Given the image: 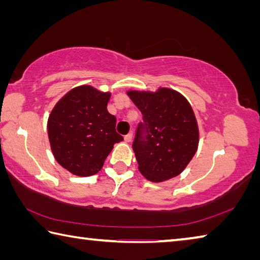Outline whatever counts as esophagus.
<instances>
[{
  "label": "esophagus",
  "mask_w": 260,
  "mask_h": 260,
  "mask_svg": "<svg viewBox=\"0 0 260 260\" xmlns=\"http://www.w3.org/2000/svg\"><path fill=\"white\" fill-rule=\"evenodd\" d=\"M132 139H133V133H128L127 135H125V141H126V142H131Z\"/></svg>",
  "instance_id": "1"
}]
</instances>
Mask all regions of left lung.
Here are the masks:
<instances>
[{
    "label": "left lung",
    "mask_w": 260,
    "mask_h": 260,
    "mask_svg": "<svg viewBox=\"0 0 260 260\" xmlns=\"http://www.w3.org/2000/svg\"><path fill=\"white\" fill-rule=\"evenodd\" d=\"M142 112L133 141L141 174L151 182L179 175L196 154L199 129L190 103L171 88L127 92Z\"/></svg>",
    "instance_id": "1"
}]
</instances>
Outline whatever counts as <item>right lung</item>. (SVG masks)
<instances>
[{"label":"right lung","instance_id":"1","mask_svg":"<svg viewBox=\"0 0 260 260\" xmlns=\"http://www.w3.org/2000/svg\"><path fill=\"white\" fill-rule=\"evenodd\" d=\"M110 95L83 85L69 91L51 111V150L74 175L91 176L101 171L114 144L124 140L116 132V117L107 110Z\"/></svg>","mask_w":260,"mask_h":260}]
</instances>
